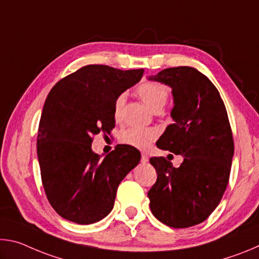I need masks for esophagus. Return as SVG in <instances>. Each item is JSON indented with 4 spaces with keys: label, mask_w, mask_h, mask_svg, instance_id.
Returning a JSON list of instances; mask_svg holds the SVG:
<instances>
[{
    "label": "esophagus",
    "mask_w": 259,
    "mask_h": 259,
    "mask_svg": "<svg viewBox=\"0 0 259 259\" xmlns=\"http://www.w3.org/2000/svg\"><path fill=\"white\" fill-rule=\"evenodd\" d=\"M140 161H142V163H147L148 156L146 154H142V159H140Z\"/></svg>",
    "instance_id": "1"
}]
</instances>
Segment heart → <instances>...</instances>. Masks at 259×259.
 Listing matches in <instances>:
<instances>
[{"mask_svg": "<svg viewBox=\"0 0 259 259\" xmlns=\"http://www.w3.org/2000/svg\"><path fill=\"white\" fill-rule=\"evenodd\" d=\"M137 94L144 103L148 105L154 112H160L165 106L169 99V90L164 84L160 82L147 81L137 88ZM125 104V95L121 94L116 97L113 106V115L116 121L121 119ZM157 137V131L151 128H140V126H131L123 130L120 135V140L126 145L145 148L150 143Z\"/></svg>", "mask_w": 259, "mask_h": 259, "instance_id": "heart-1", "label": "heart"}]
</instances>
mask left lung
I'll use <instances>...</instances> for the list:
<instances>
[{
    "instance_id": "left-lung-1",
    "label": "left lung",
    "mask_w": 259,
    "mask_h": 259,
    "mask_svg": "<svg viewBox=\"0 0 259 259\" xmlns=\"http://www.w3.org/2000/svg\"><path fill=\"white\" fill-rule=\"evenodd\" d=\"M150 80L171 87L174 123L156 146L184 156L179 168L163 156L150 159L157 179L148 191L152 213L174 229L204 222L229 184L234 142L224 102L217 88L198 69L179 66Z\"/></svg>"
}]
</instances>
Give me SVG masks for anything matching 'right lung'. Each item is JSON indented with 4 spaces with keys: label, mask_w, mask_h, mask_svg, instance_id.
Masks as SVG:
<instances>
[{
    "label": "right lung",
    "mask_w": 259,
    "mask_h": 259,
    "mask_svg": "<svg viewBox=\"0 0 259 259\" xmlns=\"http://www.w3.org/2000/svg\"><path fill=\"white\" fill-rule=\"evenodd\" d=\"M144 69L87 65L61 78L43 106L37 133L42 185L56 212L76 224H93L112 211L117 186L140 161L133 146L104 159L91 150L94 136L115 126L116 97L140 81Z\"/></svg>",
    "instance_id": "right-lung-1"
}]
</instances>
